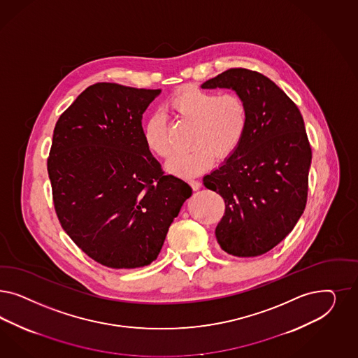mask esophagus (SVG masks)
<instances>
[{
    "label": "esophagus",
    "instance_id": "34e87169",
    "mask_svg": "<svg viewBox=\"0 0 358 358\" xmlns=\"http://www.w3.org/2000/svg\"><path fill=\"white\" fill-rule=\"evenodd\" d=\"M188 183H189V185L192 187V189H194V191L200 189V187H201V182H200V180H195V179H191V180H188Z\"/></svg>",
    "mask_w": 358,
    "mask_h": 358
}]
</instances>
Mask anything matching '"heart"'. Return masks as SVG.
Returning a JSON list of instances; mask_svg holds the SVG:
<instances>
[{"mask_svg":"<svg viewBox=\"0 0 358 358\" xmlns=\"http://www.w3.org/2000/svg\"><path fill=\"white\" fill-rule=\"evenodd\" d=\"M169 106L183 120L195 122L191 150L173 155L167 170L173 175L192 178L208 170L215 158L231 157L241 145L249 125V109L237 93H221L200 88H183ZM143 138L151 152L161 158L173 154L164 115L155 113L146 121Z\"/></svg>","mask_w":358,"mask_h":358,"instance_id":"b5f03b06","label":"heart"}]
</instances>
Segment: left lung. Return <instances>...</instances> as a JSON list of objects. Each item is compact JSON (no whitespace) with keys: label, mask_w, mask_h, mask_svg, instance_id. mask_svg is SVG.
I'll use <instances>...</instances> for the list:
<instances>
[{"label":"left lung","mask_w":358,"mask_h":358,"mask_svg":"<svg viewBox=\"0 0 358 358\" xmlns=\"http://www.w3.org/2000/svg\"><path fill=\"white\" fill-rule=\"evenodd\" d=\"M201 88L231 90L249 109L241 145L203 178L225 201L217 243L236 257L267 253L294 229L307 203L312 151L303 117L274 81L250 69H228Z\"/></svg>","instance_id":"8db88e82"}]
</instances>
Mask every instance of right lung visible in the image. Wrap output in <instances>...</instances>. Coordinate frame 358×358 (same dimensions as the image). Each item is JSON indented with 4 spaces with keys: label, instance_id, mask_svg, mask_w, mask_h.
<instances>
[{
    "label": "right lung",
    "instance_id": "add662e5",
    "mask_svg": "<svg viewBox=\"0 0 358 358\" xmlns=\"http://www.w3.org/2000/svg\"><path fill=\"white\" fill-rule=\"evenodd\" d=\"M161 90L97 83L59 117L47 170L63 229L96 262L150 265L192 188L164 175L142 115Z\"/></svg>",
    "mask_w": 358,
    "mask_h": 358
}]
</instances>
